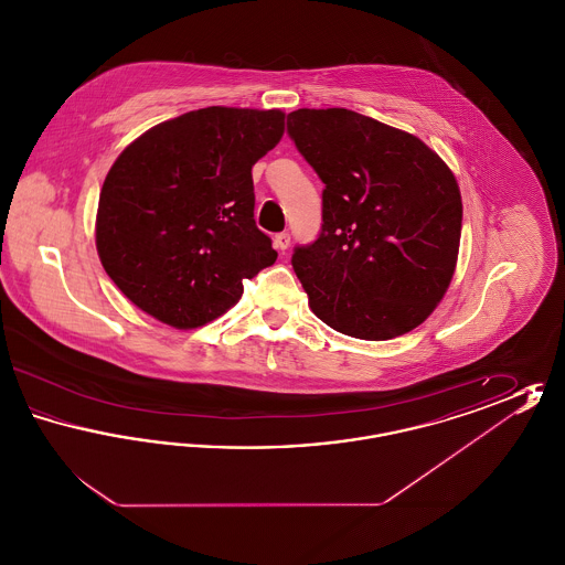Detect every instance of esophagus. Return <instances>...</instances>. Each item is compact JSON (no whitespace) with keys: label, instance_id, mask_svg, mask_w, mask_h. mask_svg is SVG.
Here are the masks:
<instances>
[{"label":"esophagus","instance_id":"esophagus-1","mask_svg":"<svg viewBox=\"0 0 565 565\" xmlns=\"http://www.w3.org/2000/svg\"><path fill=\"white\" fill-rule=\"evenodd\" d=\"M273 243H275V247H277L279 252H286V249L290 247V233H286V231H284V233H277Z\"/></svg>","mask_w":565,"mask_h":565}]
</instances>
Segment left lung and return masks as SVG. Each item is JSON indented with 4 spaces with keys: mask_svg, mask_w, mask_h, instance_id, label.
Returning <instances> with one entry per match:
<instances>
[{
    "mask_svg": "<svg viewBox=\"0 0 565 565\" xmlns=\"http://www.w3.org/2000/svg\"><path fill=\"white\" fill-rule=\"evenodd\" d=\"M288 135L326 184L320 237L292 254L311 311L366 341L426 322L456 273L454 171L419 137L351 109L290 111Z\"/></svg>",
    "mask_w": 565,
    "mask_h": 565,
    "instance_id": "8db88e82",
    "label": "left lung"
}]
</instances>
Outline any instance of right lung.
I'll return each mask as SVG.
<instances>
[{
    "label": "right lung",
    "instance_id": "obj_1",
    "mask_svg": "<svg viewBox=\"0 0 565 565\" xmlns=\"http://www.w3.org/2000/svg\"><path fill=\"white\" fill-rule=\"evenodd\" d=\"M279 109H194L129 143L99 194L95 242L134 305L180 330L228 311L277 260L254 220L252 167L284 135Z\"/></svg>",
    "mask_w": 565,
    "mask_h": 565
}]
</instances>
